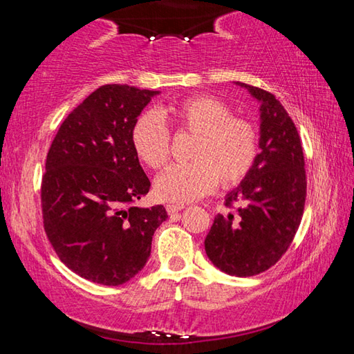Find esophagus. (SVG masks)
I'll use <instances>...</instances> for the list:
<instances>
[{
    "label": "esophagus",
    "instance_id": "34e87169",
    "mask_svg": "<svg viewBox=\"0 0 354 354\" xmlns=\"http://www.w3.org/2000/svg\"><path fill=\"white\" fill-rule=\"evenodd\" d=\"M184 207H185L184 205H167V212H169L170 215H175L179 211H183Z\"/></svg>",
    "mask_w": 354,
    "mask_h": 354
}]
</instances>
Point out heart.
<instances>
[{"label":"heart","instance_id":"obj_1","mask_svg":"<svg viewBox=\"0 0 354 354\" xmlns=\"http://www.w3.org/2000/svg\"><path fill=\"white\" fill-rule=\"evenodd\" d=\"M159 115L169 118L178 133L194 136L190 162L170 165L156 178V195L164 201L187 203L211 192L217 181L231 187L253 169L259 153V136L247 118L232 117L223 101L196 95L165 106ZM137 156L151 169L162 167L170 156L169 129L156 112H143L131 129Z\"/></svg>","mask_w":354,"mask_h":354}]
</instances>
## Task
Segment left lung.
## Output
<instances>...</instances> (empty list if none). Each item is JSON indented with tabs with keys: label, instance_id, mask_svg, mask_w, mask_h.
<instances>
[{
	"label": "left lung",
	"instance_id": "obj_1",
	"mask_svg": "<svg viewBox=\"0 0 354 354\" xmlns=\"http://www.w3.org/2000/svg\"><path fill=\"white\" fill-rule=\"evenodd\" d=\"M259 103V148L253 169L226 194L236 211L218 214L206 236V254L231 277H253L290 247L306 201V171L298 131L270 92L234 82Z\"/></svg>",
	"mask_w": 354,
	"mask_h": 354
}]
</instances>
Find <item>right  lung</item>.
<instances>
[{
  "mask_svg": "<svg viewBox=\"0 0 354 354\" xmlns=\"http://www.w3.org/2000/svg\"><path fill=\"white\" fill-rule=\"evenodd\" d=\"M158 91L107 84L68 113L46 156L44 226L65 266L84 279L120 286L151 253L162 205L137 207L149 190L131 143L137 117Z\"/></svg>",
  "mask_w": 354,
  "mask_h": 354,
  "instance_id": "right-lung-1",
  "label": "right lung"
}]
</instances>
